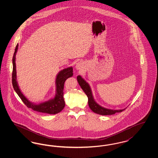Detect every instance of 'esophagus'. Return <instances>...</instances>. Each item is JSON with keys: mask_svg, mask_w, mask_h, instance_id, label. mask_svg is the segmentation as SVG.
<instances>
[{"mask_svg": "<svg viewBox=\"0 0 158 158\" xmlns=\"http://www.w3.org/2000/svg\"><path fill=\"white\" fill-rule=\"evenodd\" d=\"M76 69L77 70H82L83 68V63L82 62H78L76 64Z\"/></svg>", "mask_w": 158, "mask_h": 158, "instance_id": "34e87169", "label": "esophagus"}]
</instances>
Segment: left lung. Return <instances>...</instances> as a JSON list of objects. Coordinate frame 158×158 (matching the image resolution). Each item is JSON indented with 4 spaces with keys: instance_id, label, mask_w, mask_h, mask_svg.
I'll use <instances>...</instances> for the list:
<instances>
[{
    "instance_id": "8db88e82",
    "label": "left lung",
    "mask_w": 158,
    "mask_h": 158,
    "mask_svg": "<svg viewBox=\"0 0 158 158\" xmlns=\"http://www.w3.org/2000/svg\"><path fill=\"white\" fill-rule=\"evenodd\" d=\"M77 80L79 85L81 86V88L87 95L88 98V105L90 110L93 112L102 115H113L116 113H120L123 111H124V110H126V108H124L123 110H111V109H108L99 105L94 98L89 85L86 82L80 75L77 76Z\"/></svg>"
}]
</instances>
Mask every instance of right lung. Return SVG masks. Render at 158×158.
<instances>
[{
  "instance_id": "right-lung-1",
  "label": "right lung",
  "mask_w": 158,
  "mask_h": 158,
  "mask_svg": "<svg viewBox=\"0 0 158 158\" xmlns=\"http://www.w3.org/2000/svg\"><path fill=\"white\" fill-rule=\"evenodd\" d=\"M18 48V44L16 46L15 52L14 54L12 63H13V71H12V85L14 89L21 99L23 102L28 108H31L34 111L40 113H45L49 114H56L60 113L63 110L65 106V102L63 98V88L64 84L66 80L73 76V68H65L60 71L56 79V95L54 98L48 101L40 103L34 104L26 98L21 90H20L16 80V54Z\"/></svg>"
}]
</instances>
